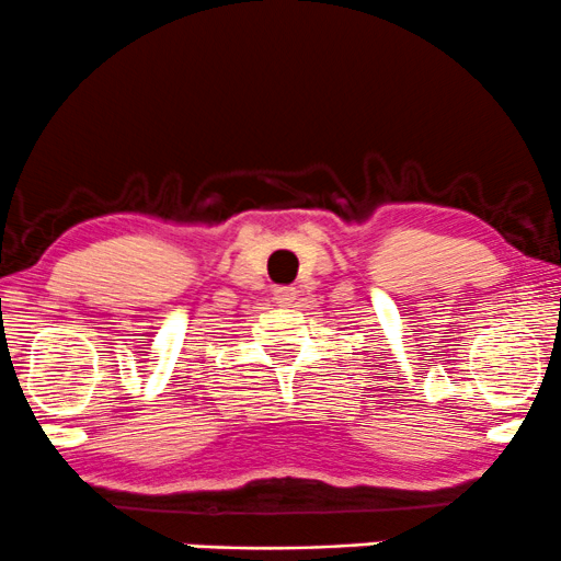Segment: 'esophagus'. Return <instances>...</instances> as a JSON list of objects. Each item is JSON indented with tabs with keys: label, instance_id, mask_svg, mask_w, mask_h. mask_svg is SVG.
Here are the masks:
<instances>
[{
	"label": "esophagus",
	"instance_id": "34e87169",
	"mask_svg": "<svg viewBox=\"0 0 561 561\" xmlns=\"http://www.w3.org/2000/svg\"><path fill=\"white\" fill-rule=\"evenodd\" d=\"M273 301L278 307H291L294 301H296V288H291V286H278L273 291Z\"/></svg>",
	"mask_w": 561,
	"mask_h": 561
}]
</instances>
